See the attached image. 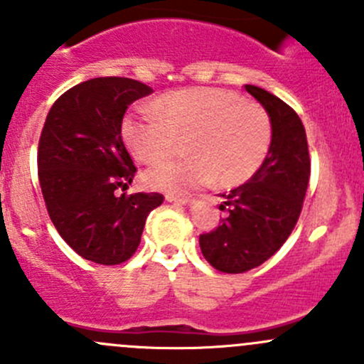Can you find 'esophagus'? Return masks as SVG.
Returning a JSON list of instances; mask_svg holds the SVG:
<instances>
[{
  "label": "esophagus",
  "mask_w": 364,
  "mask_h": 364,
  "mask_svg": "<svg viewBox=\"0 0 364 364\" xmlns=\"http://www.w3.org/2000/svg\"><path fill=\"white\" fill-rule=\"evenodd\" d=\"M165 200H167V203H176V204H188L190 197L174 196V193H165Z\"/></svg>",
  "instance_id": "obj_1"
}]
</instances>
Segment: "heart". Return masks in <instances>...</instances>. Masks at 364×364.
<instances>
[{"mask_svg": "<svg viewBox=\"0 0 364 364\" xmlns=\"http://www.w3.org/2000/svg\"><path fill=\"white\" fill-rule=\"evenodd\" d=\"M156 114H128L121 135L132 155L155 164L185 141L186 159L146 172V183L165 192H186L211 183L237 186L262 167L273 124L260 105L222 87H190L155 102Z\"/></svg>", "mask_w": 364, "mask_h": 364, "instance_id": "obj_1", "label": "heart"}]
</instances>
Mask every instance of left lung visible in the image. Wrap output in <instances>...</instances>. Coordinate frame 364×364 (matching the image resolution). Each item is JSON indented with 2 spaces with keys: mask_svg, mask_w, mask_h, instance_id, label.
Masks as SVG:
<instances>
[{
  "mask_svg": "<svg viewBox=\"0 0 364 364\" xmlns=\"http://www.w3.org/2000/svg\"><path fill=\"white\" fill-rule=\"evenodd\" d=\"M245 90L271 117L269 153L250 181L223 196L220 209L229 205V216L222 225L199 236L204 259L230 274L250 271L280 250L299 220L310 179L306 132L294 109L262 87Z\"/></svg>",
  "mask_w": 364,
  "mask_h": 364,
  "instance_id": "8db88e82",
  "label": "left lung"
}]
</instances>
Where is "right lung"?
Wrapping results in <instances>:
<instances>
[{
    "label": "right lung",
    "mask_w": 364,
    "mask_h": 364,
    "mask_svg": "<svg viewBox=\"0 0 364 364\" xmlns=\"http://www.w3.org/2000/svg\"><path fill=\"white\" fill-rule=\"evenodd\" d=\"M151 93L139 80L97 77L65 91L47 114L36 156L47 213L68 247L91 262L130 259L146 218L164 203L161 193L124 192L137 168L121 123L128 105Z\"/></svg>",
    "instance_id": "obj_1"
}]
</instances>
